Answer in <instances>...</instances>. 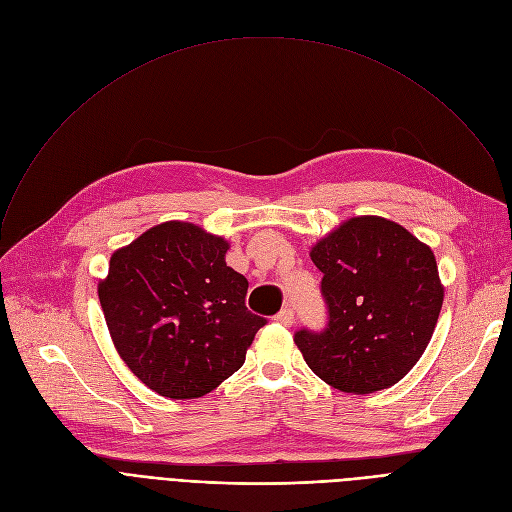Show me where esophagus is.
I'll return each instance as SVG.
<instances>
[{
	"label": "esophagus",
	"mask_w": 512,
	"mask_h": 512,
	"mask_svg": "<svg viewBox=\"0 0 512 512\" xmlns=\"http://www.w3.org/2000/svg\"><path fill=\"white\" fill-rule=\"evenodd\" d=\"M276 321L282 326H292L294 324V311L290 307H284L278 315H276Z\"/></svg>",
	"instance_id": "34e87169"
}]
</instances>
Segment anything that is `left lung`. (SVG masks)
Instances as JSON below:
<instances>
[{
	"label": "left lung",
	"mask_w": 512,
	"mask_h": 512,
	"mask_svg": "<svg viewBox=\"0 0 512 512\" xmlns=\"http://www.w3.org/2000/svg\"><path fill=\"white\" fill-rule=\"evenodd\" d=\"M328 305L321 332L294 334L317 378L348 394L394 386L432 340L444 301L436 257L380 215L346 220L311 249Z\"/></svg>",
	"instance_id": "left-lung-1"
}]
</instances>
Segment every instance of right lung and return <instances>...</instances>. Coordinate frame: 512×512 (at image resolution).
I'll list each match as a JSON object with an SVG mask.
<instances>
[{"label":"right lung","instance_id":"right-lung-1","mask_svg":"<svg viewBox=\"0 0 512 512\" xmlns=\"http://www.w3.org/2000/svg\"><path fill=\"white\" fill-rule=\"evenodd\" d=\"M222 236L188 222L149 228L110 259L99 282L107 330L128 369L168 398H199L245 363L265 319L249 282L226 265Z\"/></svg>","mask_w":512,"mask_h":512}]
</instances>
